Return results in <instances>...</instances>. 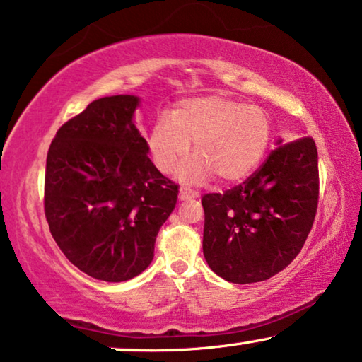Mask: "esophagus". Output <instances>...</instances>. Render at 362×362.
Here are the masks:
<instances>
[{"label": "esophagus", "mask_w": 362, "mask_h": 362, "mask_svg": "<svg viewBox=\"0 0 362 362\" xmlns=\"http://www.w3.org/2000/svg\"><path fill=\"white\" fill-rule=\"evenodd\" d=\"M200 195H198V192L195 190H188V188H180L179 192V198L180 200H192V198H198Z\"/></svg>", "instance_id": "obj_1"}]
</instances>
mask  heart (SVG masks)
Returning a JSON list of instances; mask_svg holds the SVG:
<instances>
[{
	"mask_svg": "<svg viewBox=\"0 0 362 362\" xmlns=\"http://www.w3.org/2000/svg\"><path fill=\"white\" fill-rule=\"evenodd\" d=\"M271 137V116L261 106L208 95L182 100L174 116H159L147 144L157 169L170 174L195 142L197 156L182 167L180 179L198 183L215 174L221 182L234 183L256 169Z\"/></svg>",
	"mask_w": 362,
	"mask_h": 362,
	"instance_id": "b5f03b06",
	"label": "heart"
}]
</instances>
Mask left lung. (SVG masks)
<instances>
[{"mask_svg":"<svg viewBox=\"0 0 362 362\" xmlns=\"http://www.w3.org/2000/svg\"><path fill=\"white\" fill-rule=\"evenodd\" d=\"M279 141L264 164L225 193H206L203 254L233 284L262 282L302 251L318 208V152L312 137Z\"/></svg>","mask_w":362,"mask_h":362,"instance_id":"left-lung-1","label":"left lung"}]
</instances>
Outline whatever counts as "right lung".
Returning a JSON list of instances; mask_svg holds the SVG:
<instances>
[{"mask_svg":"<svg viewBox=\"0 0 362 362\" xmlns=\"http://www.w3.org/2000/svg\"><path fill=\"white\" fill-rule=\"evenodd\" d=\"M139 98L95 100L60 126L47 152L44 211L65 257L90 277L124 282L146 271L179 185L156 169L132 123Z\"/></svg>","mask_w":362,"mask_h":362,"instance_id":"add662e5","label":"right lung"}]
</instances>
